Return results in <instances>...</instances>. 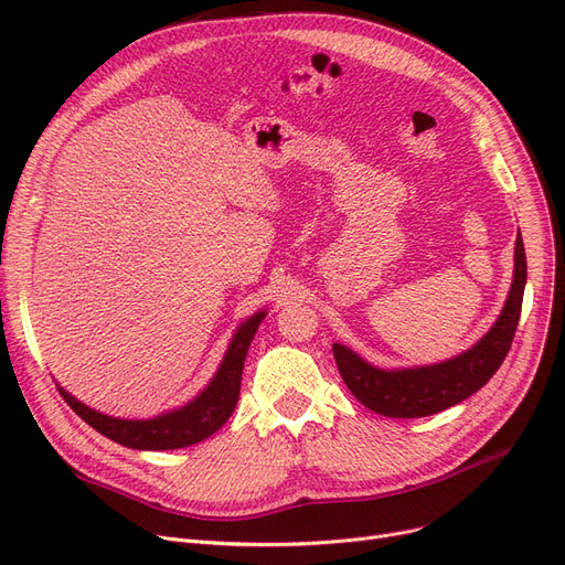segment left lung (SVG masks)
Segmentation results:
<instances>
[{"label":"left lung","mask_w":565,"mask_h":565,"mask_svg":"<svg viewBox=\"0 0 565 565\" xmlns=\"http://www.w3.org/2000/svg\"><path fill=\"white\" fill-rule=\"evenodd\" d=\"M524 284L526 256L522 235H518L515 270L507 305L481 341L447 362L412 369H377L348 345L334 343V360L345 387L369 409L394 419L430 417L477 394L511 350L522 311Z\"/></svg>","instance_id":"8db88e82"}]
</instances>
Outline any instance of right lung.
<instances>
[{"label":"right lung","instance_id":"add662e5","mask_svg":"<svg viewBox=\"0 0 565 565\" xmlns=\"http://www.w3.org/2000/svg\"><path fill=\"white\" fill-rule=\"evenodd\" d=\"M265 316L267 311H256L235 330L217 373L213 375L211 382H207V387L199 396H194L190 403L181 407L158 414V417H151V419L109 417V414H103L94 407L79 403L64 387H58V392H62L66 403L88 426L98 430L100 435L114 439L116 444H121V447L139 449V451H173V449L192 447V444L217 433L233 414L237 405V396H241V380H243L247 350Z\"/></svg>","mask_w":565,"mask_h":565}]
</instances>
